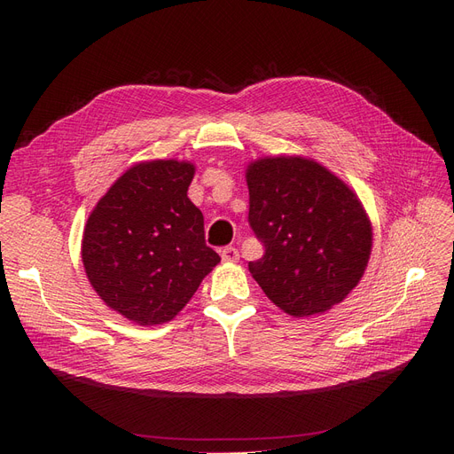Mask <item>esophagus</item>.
<instances>
[{
    "label": "esophagus",
    "instance_id": "obj_1",
    "mask_svg": "<svg viewBox=\"0 0 454 454\" xmlns=\"http://www.w3.org/2000/svg\"><path fill=\"white\" fill-rule=\"evenodd\" d=\"M219 254H222V259L227 261V263H235V261H239V257H240L239 250L232 248V246H225V248H222V252Z\"/></svg>",
    "mask_w": 454,
    "mask_h": 454
}]
</instances>
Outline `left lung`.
I'll list each match as a JSON object with an SVG mask.
<instances>
[{
  "mask_svg": "<svg viewBox=\"0 0 454 454\" xmlns=\"http://www.w3.org/2000/svg\"><path fill=\"white\" fill-rule=\"evenodd\" d=\"M246 182L248 223L265 248L248 263L261 290L292 316L340 303L360 282L373 240L358 197L303 157L259 159Z\"/></svg>",
  "mask_w": 454,
  "mask_h": 454,
  "instance_id": "8db88e82",
  "label": "left lung"
}]
</instances>
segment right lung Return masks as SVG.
Here are the masks:
<instances>
[{"instance_id": "obj_1", "label": "right lung", "mask_w": 454, "mask_h": 454, "mask_svg": "<svg viewBox=\"0 0 454 454\" xmlns=\"http://www.w3.org/2000/svg\"><path fill=\"white\" fill-rule=\"evenodd\" d=\"M191 162H140L109 187L89 215L83 265L104 303L125 318L172 320L219 263L204 217L189 200Z\"/></svg>"}]
</instances>
